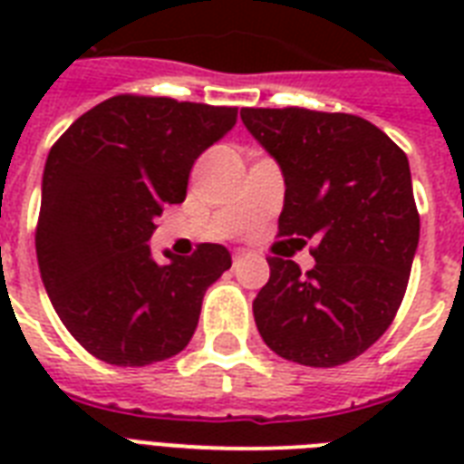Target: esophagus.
Listing matches in <instances>:
<instances>
[{
  "label": "esophagus",
  "mask_w": 464,
  "mask_h": 464,
  "mask_svg": "<svg viewBox=\"0 0 464 464\" xmlns=\"http://www.w3.org/2000/svg\"><path fill=\"white\" fill-rule=\"evenodd\" d=\"M246 257H247L246 250H236V253H233V265H240Z\"/></svg>",
  "instance_id": "1"
}]
</instances>
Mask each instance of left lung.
I'll list each match as a JSON object with an SVG mask.
<instances>
[{
  "instance_id": "1",
  "label": "left lung",
  "mask_w": 464,
  "mask_h": 464,
  "mask_svg": "<svg viewBox=\"0 0 464 464\" xmlns=\"http://www.w3.org/2000/svg\"><path fill=\"white\" fill-rule=\"evenodd\" d=\"M243 125L284 173L279 236L315 240V267L267 257L253 301L265 344L282 359L332 368L373 346L395 320L419 246L410 160L349 112L243 108Z\"/></svg>"
}]
</instances>
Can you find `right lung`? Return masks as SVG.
Returning <instances> with one entry per match:
<instances>
[{"label":"right lung","instance_id":"1","mask_svg":"<svg viewBox=\"0 0 464 464\" xmlns=\"http://www.w3.org/2000/svg\"><path fill=\"white\" fill-rule=\"evenodd\" d=\"M236 108L112 96L54 141L43 173L35 253L53 308L72 337L112 366L180 353L202 298L231 253L202 243L189 257H151L166 204L188 195L197 156L236 125Z\"/></svg>","mask_w":464,"mask_h":464}]
</instances>
